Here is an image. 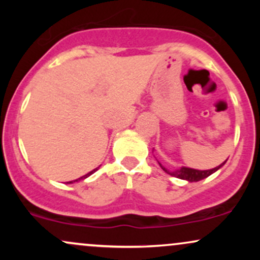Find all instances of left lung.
<instances>
[{"label": "left lung", "mask_w": 260, "mask_h": 260, "mask_svg": "<svg viewBox=\"0 0 260 260\" xmlns=\"http://www.w3.org/2000/svg\"><path fill=\"white\" fill-rule=\"evenodd\" d=\"M226 161L228 160H225L222 164H220L219 166H216V168L210 169V170H196V169L186 168V166H182V168H177L174 170H168L165 166L161 165L160 162H159V165H160V168L166 172V174L174 176V177L181 178V180H186L188 182H198V181L204 180V178L209 177L211 174H214V172H216L217 170L221 169L222 166L225 165Z\"/></svg>", "instance_id": "1"}]
</instances>
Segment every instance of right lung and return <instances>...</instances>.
<instances>
[{"instance_id": "right-lung-1", "label": "right lung", "mask_w": 260, "mask_h": 260, "mask_svg": "<svg viewBox=\"0 0 260 260\" xmlns=\"http://www.w3.org/2000/svg\"><path fill=\"white\" fill-rule=\"evenodd\" d=\"M98 169H99V168H98ZM98 169H94V170H92V171H90V172H89V174H86V175H84V176H82V177H80V178H78V180H76L77 182H78V181H80V180H84V178H86V177H89V176H90V175H92V174H94V172L95 171H96V170ZM76 181H71V182H67V183H73V182H76Z\"/></svg>"}]
</instances>
